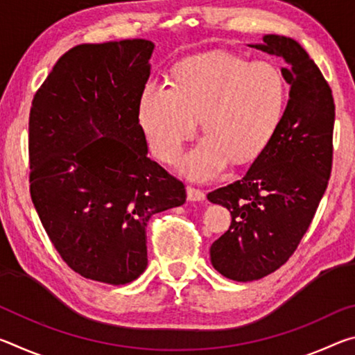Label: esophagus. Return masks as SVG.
I'll return each mask as SVG.
<instances>
[{
  "instance_id": "obj_1",
  "label": "esophagus",
  "mask_w": 355,
  "mask_h": 355,
  "mask_svg": "<svg viewBox=\"0 0 355 355\" xmlns=\"http://www.w3.org/2000/svg\"><path fill=\"white\" fill-rule=\"evenodd\" d=\"M186 196H188V200L189 202H202V200H205V194H203V191L192 188V186H188V189H186Z\"/></svg>"
}]
</instances>
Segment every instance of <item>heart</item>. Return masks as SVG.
Instances as JSON below:
<instances>
[{
	"mask_svg": "<svg viewBox=\"0 0 355 355\" xmlns=\"http://www.w3.org/2000/svg\"><path fill=\"white\" fill-rule=\"evenodd\" d=\"M288 100V84L271 62H249L227 53L184 59L175 83L148 81L137 116L150 150L172 163L202 116L207 135L183 156L180 169L192 180H208L228 159H249L277 131Z\"/></svg>",
	"mask_w": 355,
	"mask_h": 355,
	"instance_id": "1",
	"label": "heart"
}]
</instances>
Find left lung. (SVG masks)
Wrapping results in <instances>:
<instances>
[{"instance_id":"1","label":"left lung","mask_w":355,"mask_h":355,"mask_svg":"<svg viewBox=\"0 0 355 355\" xmlns=\"http://www.w3.org/2000/svg\"><path fill=\"white\" fill-rule=\"evenodd\" d=\"M249 46L284 58L291 89L277 131L245 175L208 194L232 214L230 228L209 248L211 264L236 282L274 272L296 250L327 188L335 122L332 91L296 40L268 34Z\"/></svg>"}]
</instances>
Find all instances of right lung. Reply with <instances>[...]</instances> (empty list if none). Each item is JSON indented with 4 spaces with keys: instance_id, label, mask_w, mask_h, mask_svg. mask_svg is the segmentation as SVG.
<instances>
[{
    "instance_id": "obj_1",
    "label": "right lung",
    "mask_w": 355,
    "mask_h": 355,
    "mask_svg": "<svg viewBox=\"0 0 355 355\" xmlns=\"http://www.w3.org/2000/svg\"><path fill=\"white\" fill-rule=\"evenodd\" d=\"M155 44L73 46L58 59L29 114L31 199L62 260L110 285L147 268L146 227L183 205L186 189L147 156L139 98Z\"/></svg>"
}]
</instances>
